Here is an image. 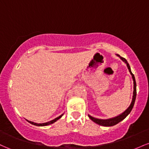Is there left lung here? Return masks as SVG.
Segmentation results:
<instances>
[{
	"instance_id": "left-lung-1",
	"label": "left lung",
	"mask_w": 149,
	"mask_h": 149,
	"mask_svg": "<svg viewBox=\"0 0 149 149\" xmlns=\"http://www.w3.org/2000/svg\"><path fill=\"white\" fill-rule=\"evenodd\" d=\"M116 56H118L120 59H121L123 62H125L127 65V67L128 70H129L131 76H132V80H133V83H134V87H133V89H134V90H133V95H132V102L130 104V106L128 107V108L127 109H126L125 111H123L122 113L119 114L118 116H115V117L113 118H108V119H99V118H94L91 116L90 115H89L88 114V117L90 118V119L92 120L93 122H95V123L100 125H102V126H105V127H110V126H113L115 125L118 124V123L120 122V121H122L123 120H124L125 118L127 116L129 115L130 113L131 112L132 109L133 107H134V102H135V100H136V81H135V78H134V76L133 75V73H132L131 71V69H130V66L129 64H128L127 61L123 57H120V56L119 55V54H116Z\"/></svg>"
}]
</instances>
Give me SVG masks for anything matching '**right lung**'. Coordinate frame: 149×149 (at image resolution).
I'll list each match as a JSON object with an SVG mask.
<instances>
[{
  "instance_id": "add662e5",
  "label": "right lung",
  "mask_w": 149,
  "mask_h": 149,
  "mask_svg": "<svg viewBox=\"0 0 149 149\" xmlns=\"http://www.w3.org/2000/svg\"><path fill=\"white\" fill-rule=\"evenodd\" d=\"M63 115H64V113L61 114V116H59V117L56 118H54V120H52L49 121V122H47V123H36L32 122V121H29V120H26L28 121V122L29 123L32 124V125H36V126H47V125H49L53 124V123H55L56 121L58 120H59V118H61V116H62Z\"/></svg>"
}]
</instances>
